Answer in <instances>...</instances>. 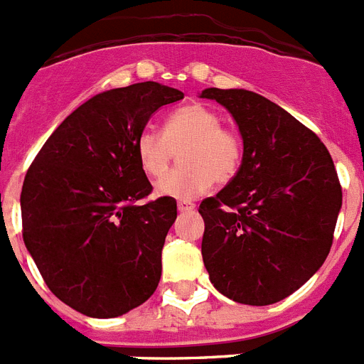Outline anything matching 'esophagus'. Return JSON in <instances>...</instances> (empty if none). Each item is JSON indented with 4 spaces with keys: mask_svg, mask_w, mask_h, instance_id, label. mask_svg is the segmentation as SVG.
<instances>
[{
    "mask_svg": "<svg viewBox=\"0 0 364 364\" xmlns=\"http://www.w3.org/2000/svg\"><path fill=\"white\" fill-rule=\"evenodd\" d=\"M194 203H192V201H188V200H179L177 201V209H179V213H188V210H192L194 209Z\"/></svg>",
    "mask_w": 364,
    "mask_h": 364,
    "instance_id": "obj_1",
    "label": "esophagus"
}]
</instances>
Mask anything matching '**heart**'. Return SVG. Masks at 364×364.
Masks as SVG:
<instances>
[{
    "label": "heart",
    "instance_id": "b5f03b06",
    "mask_svg": "<svg viewBox=\"0 0 364 364\" xmlns=\"http://www.w3.org/2000/svg\"><path fill=\"white\" fill-rule=\"evenodd\" d=\"M136 157L146 176L161 177L179 155L181 166L155 185L157 196L194 200L213 187V183L231 181L242 164L239 136L224 129V120L213 109L192 103L166 118L164 133L146 127L136 139Z\"/></svg>",
    "mask_w": 364,
    "mask_h": 364
}]
</instances>
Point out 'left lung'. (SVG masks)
Instances as JSON below:
<instances>
[{"label": "left lung", "mask_w": 364, "mask_h": 364, "mask_svg": "<svg viewBox=\"0 0 364 364\" xmlns=\"http://www.w3.org/2000/svg\"><path fill=\"white\" fill-rule=\"evenodd\" d=\"M237 122L242 164L201 201V255L210 283L229 300L270 305L298 291L328 257L343 188L328 148L267 97L244 88H205Z\"/></svg>", "instance_id": "left-lung-1"}]
</instances>
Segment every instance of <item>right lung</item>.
Masks as SVG:
<instances>
[{"mask_svg": "<svg viewBox=\"0 0 364 364\" xmlns=\"http://www.w3.org/2000/svg\"><path fill=\"white\" fill-rule=\"evenodd\" d=\"M183 92L146 81L96 94L51 133L21 187L23 242L46 285L92 318L144 304L161 279V252L177 218L151 192L136 139Z\"/></svg>", "mask_w": 364, "mask_h": 364, "instance_id": "1", "label": "right lung"}]
</instances>
